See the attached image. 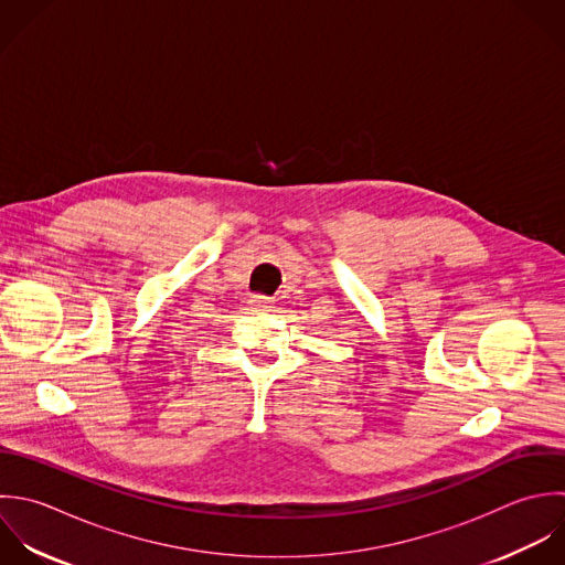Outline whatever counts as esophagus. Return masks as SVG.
I'll return each instance as SVG.
<instances>
[{"label":"esophagus","instance_id":"34e87169","mask_svg":"<svg viewBox=\"0 0 565 565\" xmlns=\"http://www.w3.org/2000/svg\"><path fill=\"white\" fill-rule=\"evenodd\" d=\"M270 299L268 297H262V295H253L250 297V306L255 308V310H266V308H270Z\"/></svg>","mask_w":565,"mask_h":565}]
</instances>
